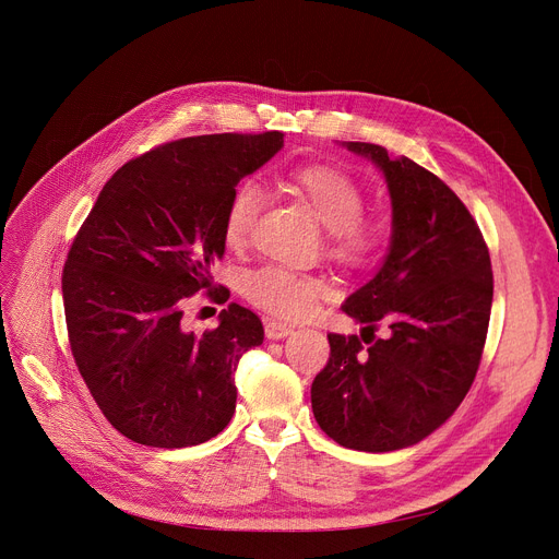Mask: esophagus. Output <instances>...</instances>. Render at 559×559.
<instances>
[{"mask_svg":"<svg viewBox=\"0 0 559 559\" xmlns=\"http://www.w3.org/2000/svg\"><path fill=\"white\" fill-rule=\"evenodd\" d=\"M289 333H292V326L285 324V321H278V319L264 321V335L270 340H281V337H287Z\"/></svg>","mask_w":559,"mask_h":559,"instance_id":"1","label":"esophagus"}]
</instances>
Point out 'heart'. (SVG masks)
Masks as SVG:
<instances>
[{"mask_svg": "<svg viewBox=\"0 0 559 559\" xmlns=\"http://www.w3.org/2000/svg\"><path fill=\"white\" fill-rule=\"evenodd\" d=\"M295 194L326 226L329 253L348 267H367L390 238L383 217L362 213L365 190L346 171L333 165H301L287 174ZM264 205V188L255 179H245L230 192L224 211V242L228 249H242ZM245 297L274 317H308L317 301L326 295V281L285 264H262L242 278Z\"/></svg>", "mask_w": 559, "mask_h": 559, "instance_id": "b5f03b06", "label": "heart"}]
</instances>
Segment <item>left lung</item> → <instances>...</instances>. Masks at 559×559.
<instances>
[{"label": "left lung", "mask_w": 559, "mask_h": 559, "mask_svg": "<svg viewBox=\"0 0 559 559\" xmlns=\"http://www.w3.org/2000/svg\"><path fill=\"white\" fill-rule=\"evenodd\" d=\"M346 146L383 169L394 230L383 267L342 306L365 324L360 337L329 333L312 413L340 447L388 453L421 442L472 388L493 274L476 219L439 176L371 142ZM378 328L389 335L376 338Z\"/></svg>", "instance_id": "1"}]
</instances>
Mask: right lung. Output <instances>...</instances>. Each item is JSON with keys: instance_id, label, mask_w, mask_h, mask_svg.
<instances>
[{"instance_id": "add662e5", "label": "right lung", "mask_w": 559, "mask_h": 559, "mask_svg": "<svg viewBox=\"0 0 559 559\" xmlns=\"http://www.w3.org/2000/svg\"><path fill=\"white\" fill-rule=\"evenodd\" d=\"M281 146V131L154 146L110 176L76 233L63 267L70 348L104 417L135 444H203L235 413V369L262 344L260 317L228 304L217 329L194 335L181 308L201 289L226 304L211 276L226 203Z\"/></svg>"}]
</instances>
